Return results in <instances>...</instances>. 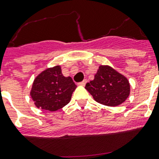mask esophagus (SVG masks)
Instances as JSON below:
<instances>
[{
  "label": "esophagus",
  "instance_id": "esophagus-1",
  "mask_svg": "<svg viewBox=\"0 0 159 159\" xmlns=\"http://www.w3.org/2000/svg\"><path fill=\"white\" fill-rule=\"evenodd\" d=\"M87 82V79H84V80H83V81H82V82H79V83H78V85H80V86H85Z\"/></svg>",
  "mask_w": 159,
  "mask_h": 159
}]
</instances>
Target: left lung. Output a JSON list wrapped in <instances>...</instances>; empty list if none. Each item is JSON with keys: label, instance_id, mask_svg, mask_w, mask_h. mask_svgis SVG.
<instances>
[{"label": "left lung", "instance_id": "8db88e82", "mask_svg": "<svg viewBox=\"0 0 159 159\" xmlns=\"http://www.w3.org/2000/svg\"><path fill=\"white\" fill-rule=\"evenodd\" d=\"M85 88L100 104L117 106L125 102L130 92V86L125 76L107 65L100 66L94 80Z\"/></svg>", "mask_w": 159, "mask_h": 159}]
</instances>
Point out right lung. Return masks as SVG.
<instances>
[{"mask_svg":"<svg viewBox=\"0 0 159 159\" xmlns=\"http://www.w3.org/2000/svg\"><path fill=\"white\" fill-rule=\"evenodd\" d=\"M76 87L72 77H64L61 67L55 66L36 77L30 96L38 108L56 111L69 103Z\"/></svg>","mask_w":159,"mask_h":159,"instance_id":"obj_1","label":"right lung"}]
</instances>
